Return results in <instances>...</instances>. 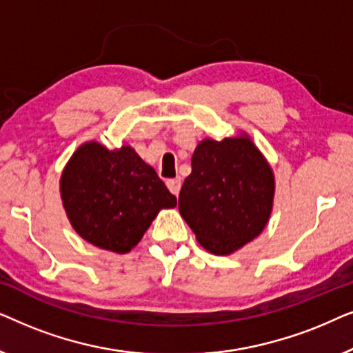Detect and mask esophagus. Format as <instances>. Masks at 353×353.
<instances>
[{"instance_id":"obj_1","label":"esophagus","mask_w":353,"mask_h":353,"mask_svg":"<svg viewBox=\"0 0 353 353\" xmlns=\"http://www.w3.org/2000/svg\"><path fill=\"white\" fill-rule=\"evenodd\" d=\"M167 188L170 190L172 194L178 196V192H180V190H181V178L176 176V178H172V180H168Z\"/></svg>"}]
</instances>
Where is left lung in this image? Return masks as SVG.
I'll return each instance as SVG.
<instances>
[{"label":"left lung","instance_id":"obj_1","mask_svg":"<svg viewBox=\"0 0 353 353\" xmlns=\"http://www.w3.org/2000/svg\"><path fill=\"white\" fill-rule=\"evenodd\" d=\"M178 209L201 245L228 255L262 233L272 214L274 178L245 137L204 139L191 159Z\"/></svg>","mask_w":353,"mask_h":353}]
</instances>
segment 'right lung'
<instances>
[{
	"label": "right lung",
	"instance_id": "1",
	"mask_svg": "<svg viewBox=\"0 0 353 353\" xmlns=\"http://www.w3.org/2000/svg\"><path fill=\"white\" fill-rule=\"evenodd\" d=\"M67 216L96 248L132 250L161 209L176 205L156 170L130 146L109 151L99 143L77 149L61 176Z\"/></svg>",
	"mask_w": 353,
	"mask_h": 353
}]
</instances>
